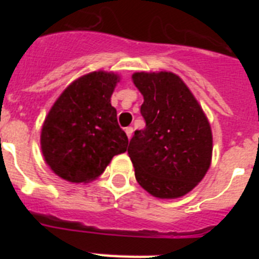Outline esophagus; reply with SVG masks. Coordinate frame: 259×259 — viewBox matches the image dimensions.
Segmentation results:
<instances>
[{
  "label": "esophagus",
  "mask_w": 259,
  "mask_h": 259,
  "mask_svg": "<svg viewBox=\"0 0 259 259\" xmlns=\"http://www.w3.org/2000/svg\"><path fill=\"white\" fill-rule=\"evenodd\" d=\"M124 132H125V135H127L128 139H131L132 132H134V128H132V127H127V128H125V130H124Z\"/></svg>",
  "instance_id": "obj_1"
}]
</instances>
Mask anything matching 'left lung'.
Segmentation results:
<instances>
[{
	"instance_id": "8db88e82",
	"label": "left lung",
	"mask_w": 259,
	"mask_h": 259,
	"mask_svg": "<svg viewBox=\"0 0 259 259\" xmlns=\"http://www.w3.org/2000/svg\"><path fill=\"white\" fill-rule=\"evenodd\" d=\"M132 81L144 97L141 115L146 123L128 146L137 183L157 198L183 197L211 164L209 119L174 72H135Z\"/></svg>"
}]
</instances>
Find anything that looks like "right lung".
<instances>
[{
    "mask_svg": "<svg viewBox=\"0 0 259 259\" xmlns=\"http://www.w3.org/2000/svg\"><path fill=\"white\" fill-rule=\"evenodd\" d=\"M120 76L93 71L74 80L49 110L41 128V152L50 170L70 183H89L114 155L127 150L128 137L110 98Z\"/></svg>",
    "mask_w": 259,
    "mask_h": 259,
    "instance_id": "obj_1",
    "label": "right lung"
}]
</instances>
